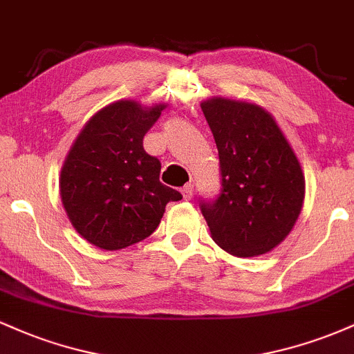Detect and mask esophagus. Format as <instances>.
Segmentation results:
<instances>
[{
  "instance_id": "esophagus-1",
  "label": "esophagus",
  "mask_w": 354,
  "mask_h": 354,
  "mask_svg": "<svg viewBox=\"0 0 354 354\" xmlns=\"http://www.w3.org/2000/svg\"><path fill=\"white\" fill-rule=\"evenodd\" d=\"M193 191H194V186L191 185H185L181 188V194H183V198H185V200H191V196H193Z\"/></svg>"
}]
</instances>
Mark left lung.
I'll return each mask as SVG.
<instances>
[{"instance_id":"left-lung-1","label":"left lung","mask_w":354,"mask_h":354,"mask_svg":"<svg viewBox=\"0 0 354 354\" xmlns=\"http://www.w3.org/2000/svg\"><path fill=\"white\" fill-rule=\"evenodd\" d=\"M214 136L221 193L201 203L213 241L238 258L274 250L293 230L304 201L298 158L270 113L248 101L201 103Z\"/></svg>"}]
</instances>
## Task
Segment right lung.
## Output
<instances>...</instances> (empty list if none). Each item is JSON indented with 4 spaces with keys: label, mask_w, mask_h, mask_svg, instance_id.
I'll return each mask as SVG.
<instances>
[{
    "label": "right lung",
    "mask_w": 354,
    "mask_h": 354,
    "mask_svg": "<svg viewBox=\"0 0 354 354\" xmlns=\"http://www.w3.org/2000/svg\"><path fill=\"white\" fill-rule=\"evenodd\" d=\"M166 103L120 100L95 113L73 141L59 173V196L73 228L101 250L143 241L180 191L160 181L161 163L143 138Z\"/></svg>",
    "instance_id": "add662e5"
}]
</instances>
